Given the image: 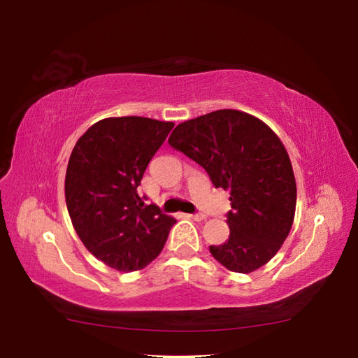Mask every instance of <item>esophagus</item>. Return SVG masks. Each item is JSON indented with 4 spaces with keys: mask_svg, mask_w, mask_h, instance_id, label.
I'll list each match as a JSON object with an SVG mask.
<instances>
[{
    "mask_svg": "<svg viewBox=\"0 0 358 358\" xmlns=\"http://www.w3.org/2000/svg\"><path fill=\"white\" fill-rule=\"evenodd\" d=\"M186 217H189V220H194V221L207 220V216L202 215V213H189V215H186Z\"/></svg>",
    "mask_w": 358,
    "mask_h": 358,
    "instance_id": "esophagus-1",
    "label": "esophagus"
}]
</instances>
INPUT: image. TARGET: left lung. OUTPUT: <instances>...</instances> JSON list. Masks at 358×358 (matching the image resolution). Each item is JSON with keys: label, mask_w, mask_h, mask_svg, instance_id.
Wrapping results in <instances>:
<instances>
[{"label": "left lung", "mask_w": 358, "mask_h": 358, "mask_svg": "<svg viewBox=\"0 0 358 358\" xmlns=\"http://www.w3.org/2000/svg\"><path fill=\"white\" fill-rule=\"evenodd\" d=\"M169 145L230 191L229 238L210 246L211 256L235 273L268 262L287 238L296 205L292 164L280 137L252 115L222 108L178 124Z\"/></svg>", "instance_id": "left-lung-1"}]
</instances>
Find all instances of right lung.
<instances>
[{"mask_svg": "<svg viewBox=\"0 0 358 358\" xmlns=\"http://www.w3.org/2000/svg\"><path fill=\"white\" fill-rule=\"evenodd\" d=\"M173 126L143 117L104 118L72 150L64 180L72 226L85 248L110 268L142 270L159 256L177 222L137 194Z\"/></svg>", "mask_w": 358, "mask_h": 358, "instance_id": "obj_1", "label": "right lung"}]
</instances>
